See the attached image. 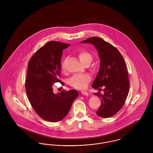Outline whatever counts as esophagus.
I'll use <instances>...</instances> for the list:
<instances>
[{
    "mask_svg": "<svg viewBox=\"0 0 153 153\" xmlns=\"http://www.w3.org/2000/svg\"><path fill=\"white\" fill-rule=\"evenodd\" d=\"M81 93H82V95H86V96L88 95V93L87 91H81Z\"/></svg>",
    "mask_w": 153,
    "mask_h": 153,
    "instance_id": "esophagus-1",
    "label": "esophagus"
}]
</instances>
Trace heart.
<instances>
[{
	"label": "heart",
	"instance_id": "obj_1",
	"mask_svg": "<svg viewBox=\"0 0 153 153\" xmlns=\"http://www.w3.org/2000/svg\"><path fill=\"white\" fill-rule=\"evenodd\" d=\"M77 56L80 62L84 65L86 63H90L93 59L91 54L85 49L80 50L77 52ZM62 69H64L63 64H62ZM91 77L89 74H76L71 78L69 84L71 87L76 89L82 90L86 88L87 84L91 81Z\"/></svg>",
	"mask_w": 153,
	"mask_h": 153
}]
</instances>
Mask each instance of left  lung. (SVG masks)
Returning a JSON list of instances; mask_svg holds the SVG:
<instances>
[{
  "instance_id": "obj_1",
  "label": "left lung",
  "mask_w": 153,
  "mask_h": 153,
  "mask_svg": "<svg viewBox=\"0 0 153 153\" xmlns=\"http://www.w3.org/2000/svg\"><path fill=\"white\" fill-rule=\"evenodd\" d=\"M81 42L93 44L101 59L100 71L92 87L98 90L103 87L104 94L94 93L101 100L96 114L103 118L111 117L122 108L129 93L130 82L125 62L116 48L101 38L90 37Z\"/></svg>"
}]
</instances>
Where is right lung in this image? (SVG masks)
I'll return each instance as SVG.
<instances>
[{"instance_id": "1", "label": "right lung", "mask_w": 153, "mask_h": 153, "mask_svg": "<svg viewBox=\"0 0 153 153\" xmlns=\"http://www.w3.org/2000/svg\"><path fill=\"white\" fill-rule=\"evenodd\" d=\"M69 44L51 41L39 48L28 63L25 91L28 99L40 118L59 122L69 113L78 93L76 90L53 92V85L61 82V57ZM64 84L63 82H61Z\"/></svg>"}]
</instances>
